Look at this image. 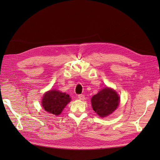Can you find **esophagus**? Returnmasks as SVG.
I'll return each mask as SVG.
<instances>
[{"label": "esophagus", "instance_id": "1", "mask_svg": "<svg viewBox=\"0 0 160 160\" xmlns=\"http://www.w3.org/2000/svg\"><path fill=\"white\" fill-rule=\"evenodd\" d=\"M78 98H79V100H84V96L82 94L78 95Z\"/></svg>", "mask_w": 160, "mask_h": 160}]
</instances>
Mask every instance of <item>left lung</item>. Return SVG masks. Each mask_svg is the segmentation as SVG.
<instances>
[{"label": "left lung", "instance_id": "left-lung-1", "mask_svg": "<svg viewBox=\"0 0 160 160\" xmlns=\"http://www.w3.org/2000/svg\"><path fill=\"white\" fill-rule=\"evenodd\" d=\"M91 101L93 111L101 118H105L118 108L120 96L115 90L106 87L94 95Z\"/></svg>", "mask_w": 160, "mask_h": 160}]
</instances>
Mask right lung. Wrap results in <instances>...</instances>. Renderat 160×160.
Segmentation results:
<instances>
[{"label": "right lung", "mask_w": 160, "mask_h": 160, "mask_svg": "<svg viewBox=\"0 0 160 160\" xmlns=\"http://www.w3.org/2000/svg\"><path fill=\"white\" fill-rule=\"evenodd\" d=\"M70 101L71 98L66 93L52 89L44 94L41 103L44 109L48 113L58 115Z\"/></svg>", "instance_id": "right-lung-1"}]
</instances>
